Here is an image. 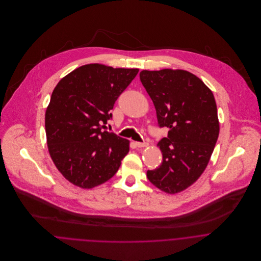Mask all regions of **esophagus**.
I'll return each mask as SVG.
<instances>
[{
    "instance_id": "esophagus-1",
    "label": "esophagus",
    "mask_w": 261,
    "mask_h": 261,
    "mask_svg": "<svg viewBox=\"0 0 261 261\" xmlns=\"http://www.w3.org/2000/svg\"><path fill=\"white\" fill-rule=\"evenodd\" d=\"M136 146H137L138 148H145V147H148L149 145H148V143H140V142H137V143H136Z\"/></svg>"
}]
</instances>
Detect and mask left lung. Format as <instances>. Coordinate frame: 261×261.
<instances>
[{
  "label": "left lung",
  "instance_id": "1",
  "mask_svg": "<svg viewBox=\"0 0 261 261\" xmlns=\"http://www.w3.org/2000/svg\"><path fill=\"white\" fill-rule=\"evenodd\" d=\"M140 79L153 102L160 127L169 128L168 137L158 144L163 162L147 177L168 194L182 192L200 178L215 148L219 120L214 95L186 70H143Z\"/></svg>",
  "mask_w": 261,
  "mask_h": 261
}]
</instances>
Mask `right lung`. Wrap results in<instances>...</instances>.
Listing matches in <instances>:
<instances>
[{
  "instance_id": "add662e5",
  "label": "right lung",
  "mask_w": 261,
  "mask_h": 261,
  "mask_svg": "<svg viewBox=\"0 0 261 261\" xmlns=\"http://www.w3.org/2000/svg\"><path fill=\"white\" fill-rule=\"evenodd\" d=\"M139 69L86 64L63 77L45 113L50 156L70 183L99 186L114 176L129 150V142L102 130L111 111Z\"/></svg>"
}]
</instances>
